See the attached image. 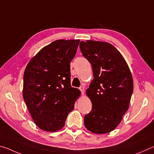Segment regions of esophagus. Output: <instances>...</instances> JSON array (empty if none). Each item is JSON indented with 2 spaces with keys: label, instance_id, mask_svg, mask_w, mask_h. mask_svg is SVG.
<instances>
[{
  "label": "esophagus",
  "instance_id": "34e87169",
  "mask_svg": "<svg viewBox=\"0 0 154 154\" xmlns=\"http://www.w3.org/2000/svg\"><path fill=\"white\" fill-rule=\"evenodd\" d=\"M79 90H80V91L81 92H82V95H83L84 94V87H83V86H80L79 87Z\"/></svg>",
  "mask_w": 154,
  "mask_h": 154
}]
</instances>
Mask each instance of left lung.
<instances>
[{"instance_id":"left-lung-1","label":"left lung","mask_w":154,"mask_h":154,"mask_svg":"<svg viewBox=\"0 0 154 154\" xmlns=\"http://www.w3.org/2000/svg\"><path fill=\"white\" fill-rule=\"evenodd\" d=\"M83 56L92 64L94 79L86 90L92 109L84 117L86 128L109 133L120 123L129 108L133 79L127 62L111 43L88 40L80 43Z\"/></svg>"}]
</instances>
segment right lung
Segmentation results:
<instances>
[{
  "instance_id": "1",
  "label": "right lung",
  "mask_w": 154,
  "mask_h": 154,
  "mask_svg": "<svg viewBox=\"0 0 154 154\" xmlns=\"http://www.w3.org/2000/svg\"><path fill=\"white\" fill-rule=\"evenodd\" d=\"M79 39H59L44 47L25 69L23 98L35 124L47 132L64 126L81 95L71 85L70 63Z\"/></svg>"
}]
</instances>
